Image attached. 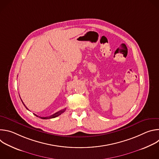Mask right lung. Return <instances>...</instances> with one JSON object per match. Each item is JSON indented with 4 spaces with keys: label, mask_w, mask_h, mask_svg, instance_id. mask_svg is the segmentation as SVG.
<instances>
[{
    "label": "right lung",
    "mask_w": 159,
    "mask_h": 159,
    "mask_svg": "<svg viewBox=\"0 0 159 159\" xmlns=\"http://www.w3.org/2000/svg\"><path fill=\"white\" fill-rule=\"evenodd\" d=\"M21 101L22 102V101L21 100ZM22 104H24V106L26 107V106L25 105V104L23 103V102H22ZM27 108V107H26ZM28 109V108H27ZM65 109H66V108H65V109H61V110H60V111H58V112H57L56 113H55V114H53V115H51V116H48V117H40V116H37L36 115H34L35 116H36L37 117H39L40 118H41V119H43V120H47V119H51V118H56V117H57V116H60L61 114H62V113L65 111Z\"/></svg>",
    "instance_id": "add662e5"
}]
</instances>
